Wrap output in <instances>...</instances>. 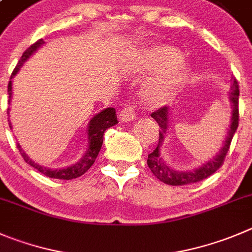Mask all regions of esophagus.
Returning <instances> with one entry per match:
<instances>
[{"mask_svg": "<svg viewBox=\"0 0 252 252\" xmlns=\"http://www.w3.org/2000/svg\"><path fill=\"white\" fill-rule=\"evenodd\" d=\"M137 118V112L131 105H126L119 112V121L121 122H131Z\"/></svg>", "mask_w": 252, "mask_h": 252, "instance_id": "esophagus-1", "label": "esophagus"}]
</instances>
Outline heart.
<instances>
[{"label": "heart", "mask_w": 252, "mask_h": 252, "mask_svg": "<svg viewBox=\"0 0 252 252\" xmlns=\"http://www.w3.org/2000/svg\"><path fill=\"white\" fill-rule=\"evenodd\" d=\"M143 63L149 70L165 69V72L147 89V98L150 103H163L179 88L187 79L190 65L182 60L179 49L169 46H154L145 49L142 56Z\"/></svg>", "instance_id": "b5f03b06"}]
</instances>
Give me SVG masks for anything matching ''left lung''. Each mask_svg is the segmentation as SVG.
Wrapping results in <instances>:
<instances>
[{
    "instance_id": "1",
    "label": "left lung",
    "mask_w": 252,
    "mask_h": 252,
    "mask_svg": "<svg viewBox=\"0 0 252 252\" xmlns=\"http://www.w3.org/2000/svg\"><path fill=\"white\" fill-rule=\"evenodd\" d=\"M239 84L237 81L234 78L231 86V92L229 93V99L232 105V115L230 119V126L227 129L226 138H225L224 143H222L221 149L219 150L213 157V159L208 160L206 163L201 164L199 168H195L192 170L187 171H178L174 170L169 165H166L165 161L161 159L160 157V147L163 142L165 140L166 134H168L169 129V115H170V109L169 107H163L158 109L157 112L152 113L153 119L159 126V143L155 148L153 153L148 155V166L152 170V173L158 178L160 182L165 183L168 185H187L191 184V183L201 182V180L206 179L211 174L215 173L220 166L222 165L226 157L227 152H229L230 144H231L232 137H234L235 131H236L237 126H239Z\"/></svg>"
}]
</instances>
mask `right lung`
<instances>
[{"label": "right lung", "mask_w": 252, "mask_h": 252, "mask_svg": "<svg viewBox=\"0 0 252 252\" xmlns=\"http://www.w3.org/2000/svg\"><path fill=\"white\" fill-rule=\"evenodd\" d=\"M44 43L43 39H39L36 43H33L31 47H28L25 52H23L22 57L18 61V64L16 65V68L13 69L12 74H11V79L17 74V72L20 70V68L22 67L23 63L33 55L34 52ZM11 97H12V81L8 82V104L11 103ZM7 114H9V108L7 110ZM9 119V118H8ZM9 122V121H8ZM118 123L117 121V114H115L114 108H105L102 112H99L98 114H95L93 118L91 119L88 124V130H87V134H88V147H87L86 153L81 158V160L78 163L73 164V165L67 166V168L62 169H51L46 168V166H42L39 164L34 163V161L31 160L28 158V155L26 154L22 150L21 145L17 143V148L20 150L22 158L25 159V161L27 164H30L31 166H33L34 169L42 173L43 175L48 176V178H53V179H63V180H70V179H76L78 176L83 175L89 168L94 164L95 159H97L98 154H99V150L102 148L103 144V135H104V131L107 130L110 126H115ZM9 128H11V122H9Z\"/></svg>", "instance_id": "right-lung-1"}]
</instances>
